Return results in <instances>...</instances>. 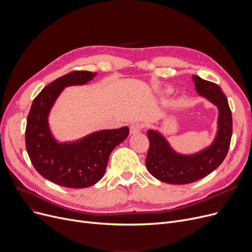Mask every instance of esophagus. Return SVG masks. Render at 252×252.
I'll use <instances>...</instances> for the list:
<instances>
[{"mask_svg":"<svg viewBox=\"0 0 252 252\" xmlns=\"http://www.w3.org/2000/svg\"><path fill=\"white\" fill-rule=\"evenodd\" d=\"M142 125L141 124H133L130 126L129 127V133L130 135H135V134H138L139 131H141L142 129Z\"/></svg>","mask_w":252,"mask_h":252,"instance_id":"esophagus-1","label":"esophagus"}]
</instances>
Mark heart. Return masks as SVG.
Here are the masks:
<instances>
[{
  "label": "heart",
  "mask_w": 252,
  "mask_h": 252,
  "mask_svg": "<svg viewBox=\"0 0 252 252\" xmlns=\"http://www.w3.org/2000/svg\"><path fill=\"white\" fill-rule=\"evenodd\" d=\"M163 94H165V95H168V94H169V92H167V91H166V92H164V93H163Z\"/></svg>",
  "instance_id": "b5f03b06"
}]
</instances>
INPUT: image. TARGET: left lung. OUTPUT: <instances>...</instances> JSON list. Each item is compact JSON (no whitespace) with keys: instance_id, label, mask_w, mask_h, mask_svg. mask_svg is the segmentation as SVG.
Masks as SVG:
<instances>
[{"instance_id":"1","label":"left lung","mask_w":252,"mask_h":252,"mask_svg":"<svg viewBox=\"0 0 252 252\" xmlns=\"http://www.w3.org/2000/svg\"><path fill=\"white\" fill-rule=\"evenodd\" d=\"M197 94L218 108L216 136L208 146L184 154L176 151L158 129H148L150 147L146 157L149 173L163 183L185 185L200 180L214 171L226 157L232 137V113L220 88L192 75Z\"/></svg>"}]
</instances>
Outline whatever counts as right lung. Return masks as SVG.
Instances as JSON below:
<instances>
[{
  "mask_svg": "<svg viewBox=\"0 0 252 252\" xmlns=\"http://www.w3.org/2000/svg\"><path fill=\"white\" fill-rule=\"evenodd\" d=\"M98 73L73 71L45 87L33 100L28 116L25 146L37 173L59 186L82 189L99 182L112 150L128 136V127L101 129L74 141H58L49 115L63 90L85 86Z\"/></svg>",
  "mask_w": 252,
  "mask_h": 252,
  "instance_id": "add662e5",
  "label": "right lung"
}]
</instances>
